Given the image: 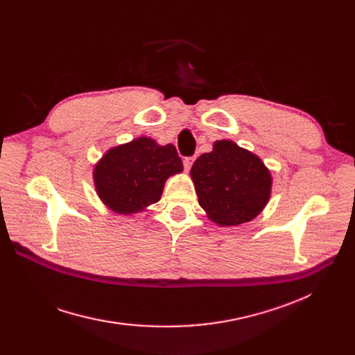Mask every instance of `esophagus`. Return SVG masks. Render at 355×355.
I'll use <instances>...</instances> for the list:
<instances>
[{"instance_id": "34e87169", "label": "esophagus", "mask_w": 355, "mask_h": 355, "mask_svg": "<svg viewBox=\"0 0 355 355\" xmlns=\"http://www.w3.org/2000/svg\"><path fill=\"white\" fill-rule=\"evenodd\" d=\"M184 168H185V171H190V168H191V165H193V162H194V158L193 157H187V158H184Z\"/></svg>"}]
</instances>
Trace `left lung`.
Returning <instances> with one entry per match:
<instances>
[{"label":"left lung","instance_id":"8db88e82","mask_svg":"<svg viewBox=\"0 0 355 355\" xmlns=\"http://www.w3.org/2000/svg\"><path fill=\"white\" fill-rule=\"evenodd\" d=\"M198 204L220 227L256 218L268 206L273 178L262 158L230 139L213 144L191 166Z\"/></svg>","mask_w":355,"mask_h":355}]
</instances>
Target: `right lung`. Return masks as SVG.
<instances>
[{"label":"right lung","mask_w":355,"mask_h":355,"mask_svg":"<svg viewBox=\"0 0 355 355\" xmlns=\"http://www.w3.org/2000/svg\"><path fill=\"white\" fill-rule=\"evenodd\" d=\"M182 170L173 144L139 137L107 149L93 166V184L105 207L132 216L158 202L165 181Z\"/></svg>","instance_id":"add662e5"}]
</instances>
